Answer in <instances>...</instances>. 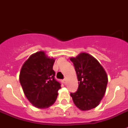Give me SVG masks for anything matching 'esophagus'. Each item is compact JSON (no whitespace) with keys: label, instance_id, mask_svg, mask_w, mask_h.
<instances>
[{"label":"esophagus","instance_id":"34e87169","mask_svg":"<svg viewBox=\"0 0 128 128\" xmlns=\"http://www.w3.org/2000/svg\"><path fill=\"white\" fill-rule=\"evenodd\" d=\"M62 82L64 83V84H65V85H66V79H64V80H62Z\"/></svg>","mask_w":128,"mask_h":128}]
</instances>
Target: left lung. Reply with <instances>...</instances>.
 <instances>
[{"label": "left lung", "instance_id": "8db88e82", "mask_svg": "<svg viewBox=\"0 0 128 128\" xmlns=\"http://www.w3.org/2000/svg\"><path fill=\"white\" fill-rule=\"evenodd\" d=\"M78 80V88L70 93L75 105L81 110H89L100 104L105 94L108 84L106 72L96 58L87 53L70 58Z\"/></svg>", "mask_w": 128, "mask_h": 128}]
</instances>
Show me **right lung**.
I'll list each match as a JSON object with an SVG mask.
<instances>
[{"label":"right lung","mask_w":128,"mask_h":128,"mask_svg":"<svg viewBox=\"0 0 128 128\" xmlns=\"http://www.w3.org/2000/svg\"><path fill=\"white\" fill-rule=\"evenodd\" d=\"M54 58L42 51L31 55L23 64L20 83L26 97L38 108H47L55 102L61 84L55 79Z\"/></svg>","instance_id":"right-lung-1"}]
</instances>
